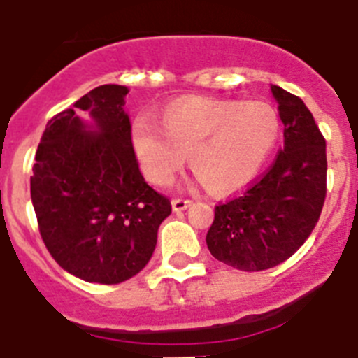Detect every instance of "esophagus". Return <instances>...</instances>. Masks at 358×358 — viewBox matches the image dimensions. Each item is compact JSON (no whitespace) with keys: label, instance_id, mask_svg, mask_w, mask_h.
Masks as SVG:
<instances>
[{"label":"esophagus","instance_id":"obj_1","mask_svg":"<svg viewBox=\"0 0 358 358\" xmlns=\"http://www.w3.org/2000/svg\"><path fill=\"white\" fill-rule=\"evenodd\" d=\"M188 206H192V201L190 199H173L172 201L173 212H182V210H186Z\"/></svg>","mask_w":358,"mask_h":358}]
</instances>
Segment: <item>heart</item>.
<instances>
[{
	"mask_svg": "<svg viewBox=\"0 0 358 358\" xmlns=\"http://www.w3.org/2000/svg\"><path fill=\"white\" fill-rule=\"evenodd\" d=\"M282 120L267 102L185 96L162 111V128L137 115L129 143L148 181L166 186L190 157L192 170L214 194L254 181L278 144Z\"/></svg>",
	"mask_w": 358,
	"mask_h": 358,
	"instance_id": "b5f03b06",
	"label": "heart"
}]
</instances>
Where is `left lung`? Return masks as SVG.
I'll use <instances>...</instances> for the list:
<instances>
[{"mask_svg": "<svg viewBox=\"0 0 358 358\" xmlns=\"http://www.w3.org/2000/svg\"><path fill=\"white\" fill-rule=\"evenodd\" d=\"M283 124V150L262 179L215 206L206 245L215 259L239 271L276 267L303 245L326 199V141L311 111L271 85Z\"/></svg>", "mask_w": 358, "mask_h": 358, "instance_id": "obj_1", "label": "left lung"}]
</instances>
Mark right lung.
<instances>
[{"instance_id":"obj_1","label":"right lung","mask_w":358,"mask_h":358,"mask_svg":"<svg viewBox=\"0 0 358 358\" xmlns=\"http://www.w3.org/2000/svg\"><path fill=\"white\" fill-rule=\"evenodd\" d=\"M128 93L126 85H99L55 115L32 166L41 239L56 264L84 282L113 285L141 273L159 225L172 214L170 201L138 170L124 109Z\"/></svg>"}]
</instances>
